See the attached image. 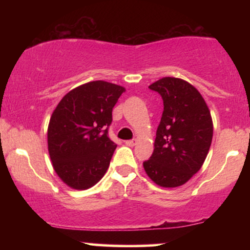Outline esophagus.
Returning a JSON list of instances; mask_svg holds the SVG:
<instances>
[{
  "instance_id": "34e87169",
  "label": "esophagus",
  "mask_w": 250,
  "mask_h": 250,
  "mask_svg": "<svg viewBox=\"0 0 250 250\" xmlns=\"http://www.w3.org/2000/svg\"><path fill=\"white\" fill-rule=\"evenodd\" d=\"M136 143H137V140H128V141H125V145L129 146V147H134Z\"/></svg>"
}]
</instances>
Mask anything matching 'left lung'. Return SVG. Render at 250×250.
Wrapping results in <instances>:
<instances>
[{
    "mask_svg": "<svg viewBox=\"0 0 250 250\" xmlns=\"http://www.w3.org/2000/svg\"><path fill=\"white\" fill-rule=\"evenodd\" d=\"M163 100L153 155L143 162L149 179L163 188L185 185L202 167L213 140V120L205 99L193 84L162 77L149 85Z\"/></svg>",
    "mask_w": 250,
    "mask_h": 250,
    "instance_id": "1",
    "label": "left lung"
}]
</instances>
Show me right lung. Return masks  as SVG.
Listing matches in <instances>:
<instances>
[{
  "mask_svg": "<svg viewBox=\"0 0 250 250\" xmlns=\"http://www.w3.org/2000/svg\"><path fill=\"white\" fill-rule=\"evenodd\" d=\"M125 88L91 81L62 97L48 125V151L57 176L84 190L105 174L116 145L108 137L114 105Z\"/></svg>",
  "mask_w": 250,
  "mask_h": 250,
  "instance_id": "add662e5",
  "label": "right lung"
}]
</instances>
